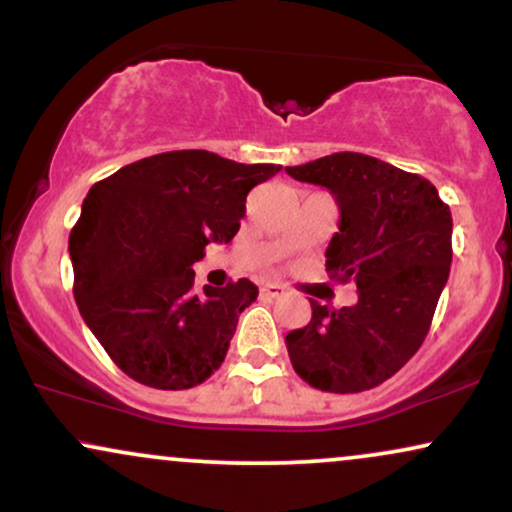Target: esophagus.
Masks as SVG:
<instances>
[{
	"label": "esophagus",
	"instance_id": "1",
	"mask_svg": "<svg viewBox=\"0 0 512 512\" xmlns=\"http://www.w3.org/2000/svg\"><path fill=\"white\" fill-rule=\"evenodd\" d=\"M260 295L262 297H269V300H274V297L283 295V288L278 286V283H264V286L260 288Z\"/></svg>",
	"mask_w": 512,
	"mask_h": 512
}]
</instances>
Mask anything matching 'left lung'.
<instances>
[{
	"label": "left lung",
	"mask_w": 512,
	"mask_h": 512,
	"mask_svg": "<svg viewBox=\"0 0 512 512\" xmlns=\"http://www.w3.org/2000/svg\"><path fill=\"white\" fill-rule=\"evenodd\" d=\"M286 172L333 193L340 219L326 271L359 290L357 304L342 309L309 297L312 321L286 335L290 361L316 390H371L430 331L451 269V210L428 179L364 153H333Z\"/></svg>",
	"instance_id": "obj_1"
}]
</instances>
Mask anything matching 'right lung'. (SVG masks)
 <instances>
[{
  "label": "right lung",
  "instance_id": "obj_1",
  "mask_svg": "<svg viewBox=\"0 0 512 512\" xmlns=\"http://www.w3.org/2000/svg\"><path fill=\"white\" fill-rule=\"evenodd\" d=\"M281 165L170 151L96 181L68 238L75 302L118 368L155 390H189L222 366L248 278L196 288L208 243L241 229L245 198Z\"/></svg>",
  "mask_w": 512,
  "mask_h": 512
}]
</instances>
